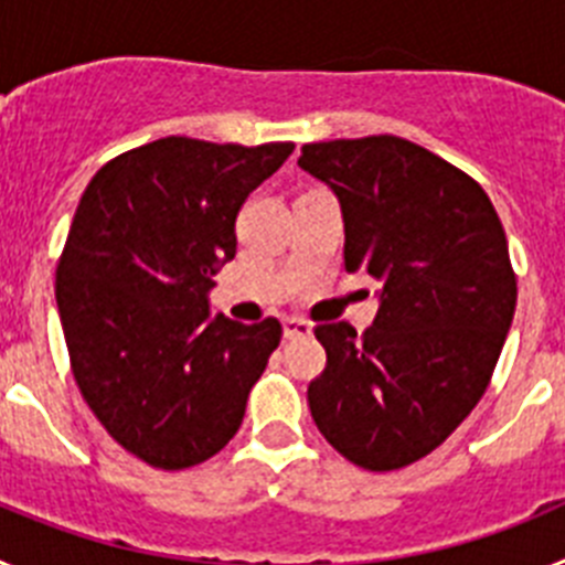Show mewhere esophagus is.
<instances>
[{
	"label": "esophagus",
	"instance_id": "1",
	"mask_svg": "<svg viewBox=\"0 0 565 565\" xmlns=\"http://www.w3.org/2000/svg\"><path fill=\"white\" fill-rule=\"evenodd\" d=\"M282 333H286V339L308 337V333H311V322H306V319L299 317H286L282 319Z\"/></svg>",
	"mask_w": 565,
	"mask_h": 565
}]
</instances>
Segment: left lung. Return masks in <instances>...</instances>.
<instances>
[{
  "instance_id": "obj_1",
  "label": "left lung",
  "mask_w": 565,
  "mask_h": 565,
  "mask_svg": "<svg viewBox=\"0 0 565 565\" xmlns=\"http://www.w3.org/2000/svg\"><path fill=\"white\" fill-rule=\"evenodd\" d=\"M333 189L344 268L382 282L373 326H317L326 371L308 407L333 450L371 472L430 456L481 402L518 302L507 234L467 172L396 135L306 143Z\"/></svg>"
}]
</instances>
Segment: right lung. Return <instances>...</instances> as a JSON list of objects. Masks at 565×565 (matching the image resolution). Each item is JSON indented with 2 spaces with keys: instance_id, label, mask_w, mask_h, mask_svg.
Here are the masks:
<instances>
[{
  "instance_id": "1",
  "label": "right lung",
  "mask_w": 565,
  "mask_h": 565,
  "mask_svg": "<svg viewBox=\"0 0 565 565\" xmlns=\"http://www.w3.org/2000/svg\"><path fill=\"white\" fill-rule=\"evenodd\" d=\"M294 143L169 135L104 163L84 189L56 268L70 367L124 450L158 469L221 452L282 326L209 319L234 221Z\"/></svg>"
}]
</instances>
